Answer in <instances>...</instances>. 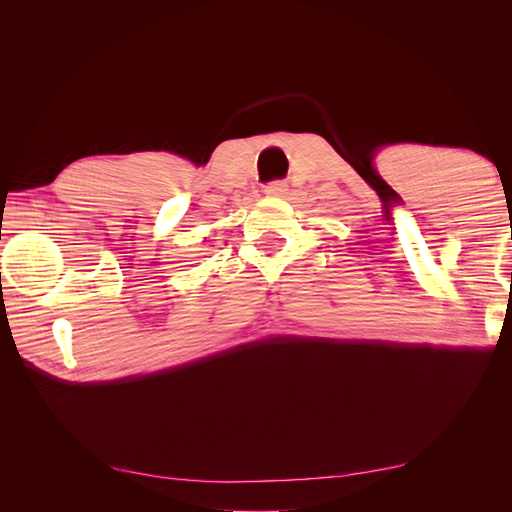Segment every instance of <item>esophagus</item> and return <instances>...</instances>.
<instances>
[{"label":"esophagus","mask_w":512,"mask_h":512,"mask_svg":"<svg viewBox=\"0 0 512 512\" xmlns=\"http://www.w3.org/2000/svg\"><path fill=\"white\" fill-rule=\"evenodd\" d=\"M286 188H288V185L284 181H271V183L265 185V194H269V196H282L286 192Z\"/></svg>","instance_id":"34e87169"}]
</instances>
